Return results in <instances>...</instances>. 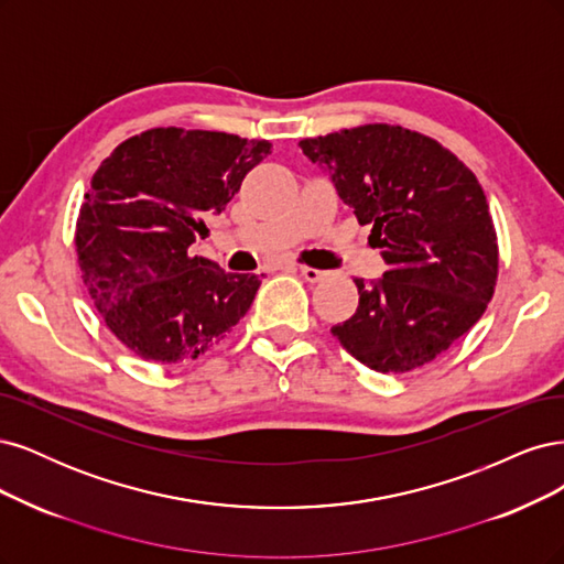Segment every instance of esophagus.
I'll use <instances>...</instances> for the list:
<instances>
[{"label": "esophagus", "mask_w": 564, "mask_h": 564, "mask_svg": "<svg viewBox=\"0 0 564 564\" xmlns=\"http://www.w3.org/2000/svg\"><path fill=\"white\" fill-rule=\"evenodd\" d=\"M297 271H300V274L308 281V283H318V281H323L325 276H328V274H325V271H321V269H314V267H304V264H297L295 267Z\"/></svg>", "instance_id": "obj_1"}]
</instances>
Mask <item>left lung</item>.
I'll use <instances>...</instances> for the list:
<instances>
[{
    "label": "left lung",
    "mask_w": 564,
    "mask_h": 564,
    "mask_svg": "<svg viewBox=\"0 0 564 564\" xmlns=\"http://www.w3.org/2000/svg\"><path fill=\"white\" fill-rule=\"evenodd\" d=\"M300 148L328 169L389 264L375 285L354 279L356 314L330 333L370 370L426 366L474 328L495 295L499 246L478 177L438 140L398 123L304 138Z\"/></svg>",
    "instance_id": "left-lung-1"
}]
</instances>
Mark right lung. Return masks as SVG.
<instances>
[{
    "instance_id": "add662e5",
    "label": "right lung",
    "mask_w": 564,
    "mask_h": 564,
    "mask_svg": "<svg viewBox=\"0 0 564 564\" xmlns=\"http://www.w3.org/2000/svg\"><path fill=\"white\" fill-rule=\"evenodd\" d=\"M269 152V140L169 126L123 140L90 177L75 231L82 279L142 360H194L246 316L260 276L187 250L208 234L204 215L223 213Z\"/></svg>"
}]
</instances>
